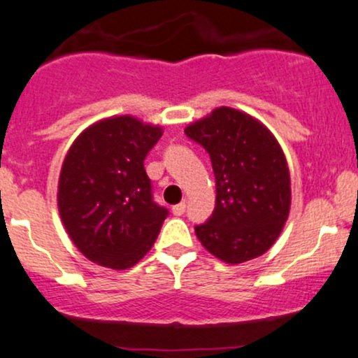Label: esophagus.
<instances>
[{"mask_svg":"<svg viewBox=\"0 0 358 358\" xmlns=\"http://www.w3.org/2000/svg\"><path fill=\"white\" fill-rule=\"evenodd\" d=\"M185 210H187V205H185V202L175 205V207H173V215H176V217L183 215Z\"/></svg>","mask_w":358,"mask_h":358,"instance_id":"obj_1","label":"esophagus"}]
</instances>
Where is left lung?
<instances>
[{
  "mask_svg": "<svg viewBox=\"0 0 358 358\" xmlns=\"http://www.w3.org/2000/svg\"><path fill=\"white\" fill-rule=\"evenodd\" d=\"M185 134L210 156L215 208L195 234L229 264L259 257L282 231L291 205L287 163L276 138L241 110L215 109Z\"/></svg>",
  "mask_w": 358,
  "mask_h": 358,
  "instance_id": "obj_1",
  "label": "left lung"
}]
</instances>
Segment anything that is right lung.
I'll use <instances>...</instances> for the list:
<instances>
[{
    "label": "right lung",
    "mask_w": 358,
    "mask_h": 358,
    "mask_svg": "<svg viewBox=\"0 0 358 358\" xmlns=\"http://www.w3.org/2000/svg\"><path fill=\"white\" fill-rule=\"evenodd\" d=\"M162 127L131 116L104 119L73 141L59 180V212L92 262L127 269L155 244L168 208L153 199L145 159Z\"/></svg>",
    "instance_id": "obj_1"
}]
</instances>
